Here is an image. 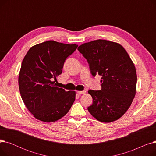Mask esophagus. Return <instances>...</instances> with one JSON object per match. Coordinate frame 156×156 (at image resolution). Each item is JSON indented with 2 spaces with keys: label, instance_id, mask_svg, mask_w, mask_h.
Wrapping results in <instances>:
<instances>
[{
  "label": "esophagus",
  "instance_id": "esophagus-1",
  "mask_svg": "<svg viewBox=\"0 0 156 156\" xmlns=\"http://www.w3.org/2000/svg\"><path fill=\"white\" fill-rule=\"evenodd\" d=\"M77 93L79 95H82V94H85L86 93V91H85V90H83V91H78Z\"/></svg>",
  "mask_w": 156,
  "mask_h": 156
}]
</instances>
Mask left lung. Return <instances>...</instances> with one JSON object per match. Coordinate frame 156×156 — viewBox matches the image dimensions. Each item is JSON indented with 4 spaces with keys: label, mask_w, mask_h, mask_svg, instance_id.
Returning a JSON list of instances; mask_svg holds the SVG:
<instances>
[{
    "label": "left lung",
    "mask_w": 156,
    "mask_h": 156,
    "mask_svg": "<svg viewBox=\"0 0 156 156\" xmlns=\"http://www.w3.org/2000/svg\"><path fill=\"white\" fill-rule=\"evenodd\" d=\"M78 50L87 59L92 75H101V90H90L93 104L88 110L101 122L116 121L127 111L136 94L135 65L119 44L105 40L85 43Z\"/></svg>",
    "instance_id": "obj_1"
}]
</instances>
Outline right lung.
I'll list each match as a JSON object with an SVG mask.
<instances>
[{"label":"right lung","instance_id":"right-lung-1","mask_svg":"<svg viewBox=\"0 0 156 156\" xmlns=\"http://www.w3.org/2000/svg\"><path fill=\"white\" fill-rule=\"evenodd\" d=\"M77 47L76 44L48 40L31 47L24 56L18 77L20 92L27 108L36 119L54 122L71 109L75 91L57 87L55 81L62 73L66 59Z\"/></svg>","mask_w":156,"mask_h":156}]
</instances>
